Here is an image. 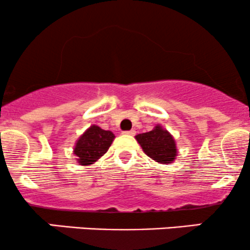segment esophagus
Wrapping results in <instances>:
<instances>
[{
	"mask_svg": "<svg viewBox=\"0 0 250 250\" xmlns=\"http://www.w3.org/2000/svg\"><path fill=\"white\" fill-rule=\"evenodd\" d=\"M123 134H125V135H135V130H128V131H123Z\"/></svg>",
	"mask_w": 250,
	"mask_h": 250,
	"instance_id": "34e87169",
	"label": "esophagus"
}]
</instances>
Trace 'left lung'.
<instances>
[{"mask_svg": "<svg viewBox=\"0 0 250 250\" xmlns=\"http://www.w3.org/2000/svg\"><path fill=\"white\" fill-rule=\"evenodd\" d=\"M135 139L138 140L144 152L156 163H173L177 156V146L173 136L159 125L148 133L136 135Z\"/></svg>", "mask_w": 250, "mask_h": 250, "instance_id": "obj_1", "label": "left lung"}]
</instances>
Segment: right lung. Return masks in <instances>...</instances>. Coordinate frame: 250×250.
<instances>
[{
	"label": "right lung",
	"mask_w": 250,
	"mask_h": 250,
	"mask_svg": "<svg viewBox=\"0 0 250 250\" xmlns=\"http://www.w3.org/2000/svg\"><path fill=\"white\" fill-rule=\"evenodd\" d=\"M115 135L110 130H103L97 125H91L76 142L73 154L79 165H91L108 152Z\"/></svg>",
	"instance_id": "1"
}]
</instances>
